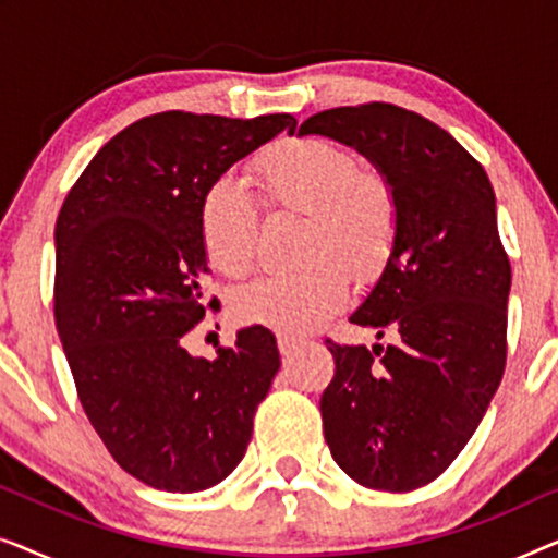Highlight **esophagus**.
Listing matches in <instances>:
<instances>
[{
    "label": "esophagus",
    "mask_w": 558,
    "mask_h": 558,
    "mask_svg": "<svg viewBox=\"0 0 558 558\" xmlns=\"http://www.w3.org/2000/svg\"><path fill=\"white\" fill-rule=\"evenodd\" d=\"M277 345H279V353L284 355V357H289V355H294L296 350L302 348V340L292 338V335H279V338H277Z\"/></svg>",
    "instance_id": "obj_1"
}]
</instances>
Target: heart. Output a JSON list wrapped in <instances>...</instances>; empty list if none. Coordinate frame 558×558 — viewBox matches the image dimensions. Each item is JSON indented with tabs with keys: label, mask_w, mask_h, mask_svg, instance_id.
Instances as JSON below:
<instances>
[{
	"label": "heart",
	"mask_w": 558,
	"mask_h": 558,
	"mask_svg": "<svg viewBox=\"0 0 558 558\" xmlns=\"http://www.w3.org/2000/svg\"><path fill=\"white\" fill-rule=\"evenodd\" d=\"M254 178L271 208L307 216L302 239L307 264L254 281L235 296V312L243 323L304 335L348 302L342 265L368 279L386 264L399 233V197L386 174L363 170L353 151L327 140L274 144L256 157ZM201 239L220 274L235 279L251 271L258 208L241 180L223 174L205 190Z\"/></svg>",
	"instance_id": "b5f03b06"
}]
</instances>
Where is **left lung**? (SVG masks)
Listing matches in <instances>:
<instances>
[{
	"label": "left lung",
	"instance_id": "obj_1",
	"mask_svg": "<svg viewBox=\"0 0 558 558\" xmlns=\"http://www.w3.org/2000/svg\"><path fill=\"white\" fill-rule=\"evenodd\" d=\"M300 134L361 151L399 197L386 269L350 323L391 345L327 340L319 399L332 460L373 490L409 493L462 452L506 371L510 262L483 165L445 129L393 104L319 111Z\"/></svg>",
	"mask_w": 558,
	"mask_h": 558
}]
</instances>
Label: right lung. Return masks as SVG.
Listing matches in <instances>:
<instances>
[{
    "label": "right lung",
    "instance_id": "obj_1",
    "mask_svg": "<svg viewBox=\"0 0 558 558\" xmlns=\"http://www.w3.org/2000/svg\"><path fill=\"white\" fill-rule=\"evenodd\" d=\"M294 126L289 113H155L106 142L60 208L56 327L81 407L119 468L157 490L231 475L281 365L262 325L216 361L182 338L218 307L203 294L205 190Z\"/></svg>",
    "mask_w": 558,
    "mask_h": 558
}]
</instances>
